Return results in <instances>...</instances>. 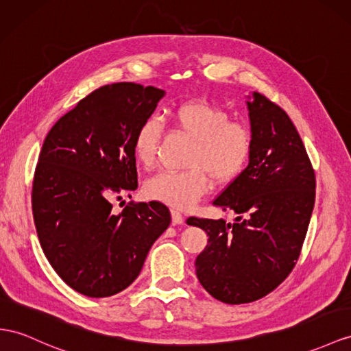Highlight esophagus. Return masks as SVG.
<instances>
[{
    "instance_id": "34e87169",
    "label": "esophagus",
    "mask_w": 351,
    "mask_h": 351,
    "mask_svg": "<svg viewBox=\"0 0 351 351\" xmlns=\"http://www.w3.org/2000/svg\"><path fill=\"white\" fill-rule=\"evenodd\" d=\"M172 222H173V226H178V223H182L184 222L182 213L179 212V210H176V209H172Z\"/></svg>"
}]
</instances>
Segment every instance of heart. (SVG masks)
<instances>
[{
  "mask_svg": "<svg viewBox=\"0 0 351 351\" xmlns=\"http://www.w3.org/2000/svg\"><path fill=\"white\" fill-rule=\"evenodd\" d=\"M228 111L200 99L175 104L169 121L175 132L193 139L181 172H160L148 179L145 193L152 200L176 209H188L215 184H228L243 172L252 154V132L245 123L228 119ZM163 129L149 117L136 130L133 154L138 163L152 169L157 165Z\"/></svg>",
  "mask_w": 351,
  "mask_h": 351,
  "instance_id": "obj_1",
  "label": "heart"
}]
</instances>
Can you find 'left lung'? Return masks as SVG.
<instances>
[{
	"mask_svg": "<svg viewBox=\"0 0 351 351\" xmlns=\"http://www.w3.org/2000/svg\"><path fill=\"white\" fill-rule=\"evenodd\" d=\"M247 108L254 141L249 165L213 200L234 210L236 222L186 219L209 236L195 259L197 277L226 304L261 300L291 274L316 197V175L289 115L256 92Z\"/></svg>",
	"mask_w": 351,
	"mask_h": 351,
	"instance_id": "left-lung-1",
	"label": "left lung"
}]
</instances>
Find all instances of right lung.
Masks as SVG:
<instances>
[{
	"label": "right lung",
	"mask_w": 351,
	"mask_h": 351,
	"mask_svg": "<svg viewBox=\"0 0 351 351\" xmlns=\"http://www.w3.org/2000/svg\"><path fill=\"white\" fill-rule=\"evenodd\" d=\"M165 92L114 83L96 88L44 139L32 182L43 252L68 286L90 298L124 291L172 217L163 203L111 199L138 188L133 139Z\"/></svg>",
	"instance_id": "1"
}]
</instances>
